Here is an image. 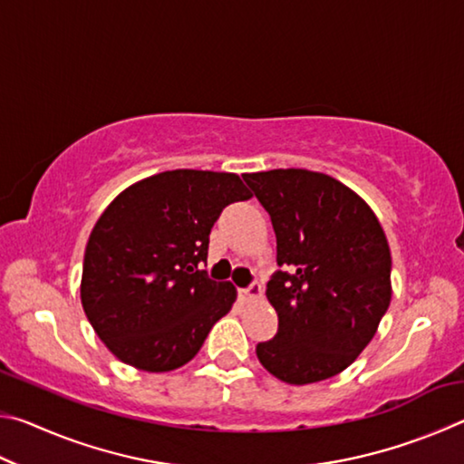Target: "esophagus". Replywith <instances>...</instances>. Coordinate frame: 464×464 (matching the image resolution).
I'll return each instance as SVG.
<instances>
[{"label": "esophagus", "instance_id": "1", "mask_svg": "<svg viewBox=\"0 0 464 464\" xmlns=\"http://www.w3.org/2000/svg\"><path fill=\"white\" fill-rule=\"evenodd\" d=\"M264 290H262V285H257V282H254L249 288H243L239 290V296L243 298V301H257V298H262Z\"/></svg>", "mask_w": 464, "mask_h": 464}]
</instances>
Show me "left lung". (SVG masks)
I'll return each instance as SVG.
<instances>
[{
	"label": "left lung",
	"instance_id": "left-lung-1",
	"mask_svg": "<svg viewBox=\"0 0 464 464\" xmlns=\"http://www.w3.org/2000/svg\"><path fill=\"white\" fill-rule=\"evenodd\" d=\"M276 233L278 270L266 296L278 332L256 345L282 382H319L345 371L391 303V249L379 218L335 178L309 169L243 174Z\"/></svg>",
	"mask_w": 464,
	"mask_h": 464
}]
</instances>
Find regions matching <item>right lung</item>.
Returning a JSON list of instances; mask_svg holds the SVG:
<instances>
[{"instance_id": "obj_1", "label": "right lung", "mask_w": 464, "mask_h": 464, "mask_svg": "<svg viewBox=\"0 0 464 464\" xmlns=\"http://www.w3.org/2000/svg\"><path fill=\"white\" fill-rule=\"evenodd\" d=\"M237 174L171 169L139 179L108 204L83 256L82 304L121 362L169 372L198 354L237 288L198 270L227 204L249 200Z\"/></svg>"}]
</instances>
